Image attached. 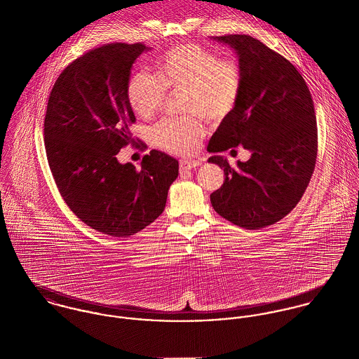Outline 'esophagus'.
Here are the masks:
<instances>
[{"instance_id":"34e87169","label":"esophagus","mask_w":359,"mask_h":359,"mask_svg":"<svg viewBox=\"0 0 359 359\" xmlns=\"http://www.w3.org/2000/svg\"><path fill=\"white\" fill-rule=\"evenodd\" d=\"M202 161L199 160H188V158H182L180 160V170L184 172V171H189L192 168H196L198 165H201Z\"/></svg>"}]
</instances>
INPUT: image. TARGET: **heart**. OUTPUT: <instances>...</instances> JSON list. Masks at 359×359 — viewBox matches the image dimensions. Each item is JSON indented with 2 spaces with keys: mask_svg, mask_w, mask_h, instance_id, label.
Segmentation results:
<instances>
[{
  "mask_svg": "<svg viewBox=\"0 0 359 359\" xmlns=\"http://www.w3.org/2000/svg\"><path fill=\"white\" fill-rule=\"evenodd\" d=\"M157 73L135 72L126 86V97L135 114L152 117L165 101L167 91L184 93V110L218 123L235 109L242 91V72L232 59H219L199 44H181L161 53ZM205 128L196 116L163 118L154 126V142L172 154H195Z\"/></svg>",
  "mask_w": 359,
  "mask_h": 359,
  "instance_id": "heart-1",
  "label": "heart"
}]
</instances>
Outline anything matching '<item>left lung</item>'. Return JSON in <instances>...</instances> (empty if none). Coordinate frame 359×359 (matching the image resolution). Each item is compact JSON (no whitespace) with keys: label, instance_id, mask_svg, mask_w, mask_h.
I'll return each instance as SVG.
<instances>
[{"label":"left lung","instance_id":"obj_1","mask_svg":"<svg viewBox=\"0 0 359 359\" xmlns=\"http://www.w3.org/2000/svg\"><path fill=\"white\" fill-rule=\"evenodd\" d=\"M212 40L238 55L242 91L207 151L219 154L242 145L252 156L238 161L236 168L224 156L208 158L222 167L225 175L210 201L232 224L259 229L287 215L307 189L318 148L313 102L297 69L259 40L246 34Z\"/></svg>","mask_w":359,"mask_h":359}]
</instances>
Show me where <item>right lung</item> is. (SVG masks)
Instances as JSON below:
<instances>
[{"instance_id":"add662e5","label":"right lung","mask_w":359,"mask_h":359,"mask_svg":"<svg viewBox=\"0 0 359 359\" xmlns=\"http://www.w3.org/2000/svg\"><path fill=\"white\" fill-rule=\"evenodd\" d=\"M151 48L104 44L73 60L53 84L44 120L46 151L56 187L70 210L104 235L126 238L163 212L178 160L160 151L141 167L116 154L134 141L126 86L137 57Z\"/></svg>"}]
</instances>
